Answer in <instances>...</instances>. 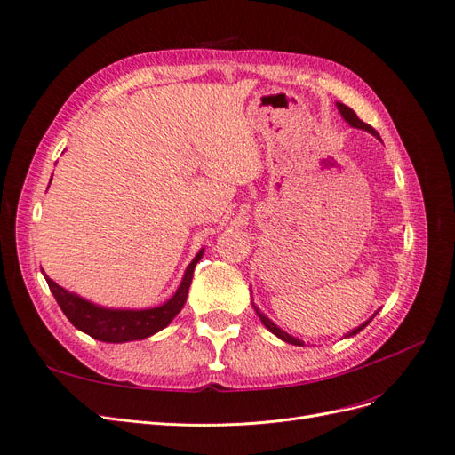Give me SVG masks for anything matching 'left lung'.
I'll list each match as a JSON object with an SVG mask.
<instances>
[{
	"instance_id": "8db88e82",
	"label": "left lung",
	"mask_w": 455,
	"mask_h": 455,
	"mask_svg": "<svg viewBox=\"0 0 455 455\" xmlns=\"http://www.w3.org/2000/svg\"><path fill=\"white\" fill-rule=\"evenodd\" d=\"M338 106V109H339V114H341V117L343 119H346L347 123H349V125L351 127H355V129H363V131H366V132H370V134H374L376 136V139H379V134L376 132V129L374 127H370L368 125V123H364V121H361L359 117H356V114L353 112V109L349 108V106H346V104H341V102H338L336 104ZM381 140V139H379ZM256 313H258V316H259V321H261V324H264L267 330H269V332H273L275 336H277V338H281L283 341H286V343H292V346H304V341H301V339H298V338H294V336H291V334H286L284 332V330H281L277 324H275V323H271L269 319H267V316L264 315V313H259L258 309H256ZM376 316V315H374ZM374 316H371V319H374ZM370 319V321H371ZM370 321H366L364 324H361L359 328H355L353 330V332H349V336H355V334H359L361 332V330L370 323Z\"/></svg>"
}]
</instances>
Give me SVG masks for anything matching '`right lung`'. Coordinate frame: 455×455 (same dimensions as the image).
Returning <instances> with one entry per match:
<instances>
[{"instance_id": "obj_1", "label": "right lung", "mask_w": 455, "mask_h": 455, "mask_svg": "<svg viewBox=\"0 0 455 455\" xmlns=\"http://www.w3.org/2000/svg\"><path fill=\"white\" fill-rule=\"evenodd\" d=\"M201 256H203V251H199L197 256L191 259V264L188 266L184 279L180 286H178L174 296L169 301H164L163 306L151 307V309L99 307L91 304V301L79 298L77 294L64 291L62 286H59L52 279H49L47 275L45 279L62 313L77 330L100 341L125 343L134 339H144L151 334L159 332V330H163L167 324H171V321L182 311L186 304L189 284H191V279H194V269L197 266V261L201 259Z\"/></svg>"}]
</instances>
